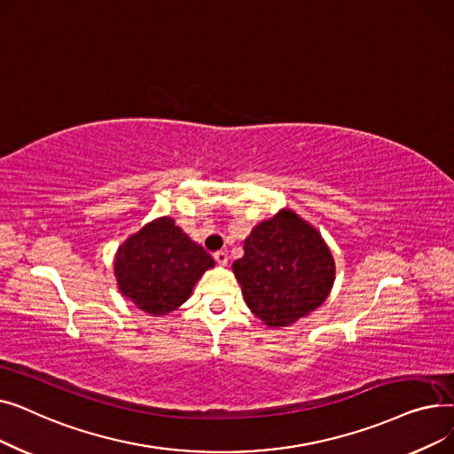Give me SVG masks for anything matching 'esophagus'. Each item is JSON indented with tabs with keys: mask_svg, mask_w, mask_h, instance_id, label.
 I'll use <instances>...</instances> for the list:
<instances>
[{
	"mask_svg": "<svg viewBox=\"0 0 454 454\" xmlns=\"http://www.w3.org/2000/svg\"><path fill=\"white\" fill-rule=\"evenodd\" d=\"M215 261H217V263L221 265V267H226L228 265V254L224 252V250H219V252H215Z\"/></svg>",
	"mask_w": 454,
	"mask_h": 454,
	"instance_id": "obj_1",
	"label": "esophagus"
}]
</instances>
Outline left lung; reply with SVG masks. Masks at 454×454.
Instances as JSON below:
<instances>
[{"mask_svg":"<svg viewBox=\"0 0 454 454\" xmlns=\"http://www.w3.org/2000/svg\"><path fill=\"white\" fill-rule=\"evenodd\" d=\"M250 311L269 327H287L313 313L335 283V259L320 231L283 207L259 223L233 261Z\"/></svg>","mask_w":454,"mask_h":454,"instance_id":"obj_1","label":"left lung"}]
</instances>
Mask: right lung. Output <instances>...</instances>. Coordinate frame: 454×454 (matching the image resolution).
Segmentation results:
<instances>
[{"label":"right lung","instance_id":"1","mask_svg":"<svg viewBox=\"0 0 454 454\" xmlns=\"http://www.w3.org/2000/svg\"><path fill=\"white\" fill-rule=\"evenodd\" d=\"M213 267V257L175 219L160 217L117 248L114 276L119 293L137 309L163 317L176 311Z\"/></svg>","mask_w":454,"mask_h":454}]
</instances>
